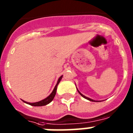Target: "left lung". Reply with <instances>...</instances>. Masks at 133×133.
I'll use <instances>...</instances> for the list:
<instances>
[{
	"instance_id": "obj_1",
	"label": "left lung",
	"mask_w": 133,
	"mask_h": 133,
	"mask_svg": "<svg viewBox=\"0 0 133 133\" xmlns=\"http://www.w3.org/2000/svg\"><path fill=\"white\" fill-rule=\"evenodd\" d=\"M77 90H78V92H79V94H80V95H81V96H82V97H83V98H85V99H88V100H89V101H94V102H99V101H95V100H93V99H90V98H88V97H85V96H84V95H83V94H81V92H79V90H78V89H77Z\"/></svg>"
}]
</instances>
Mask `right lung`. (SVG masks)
<instances>
[{
  "instance_id": "right-lung-1",
  "label": "right lung",
  "mask_w": 133,
  "mask_h": 133,
  "mask_svg": "<svg viewBox=\"0 0 133 133\" xmlns=\"http://www.w3.org/2000/svg\"><path fill=\"white\" fill-rule=\"evenodd\" d=\"M62 77H63V75L62 76H61V77L58 78V81H57L56 85H55V87H54L53 91H52V93H51L48 97H46L45 99H43V100H41V101H38V102H35V103H30V102H27V101H23H23L25 102V103H28V104H29V105H32V106H43V105H47V104H48V103H50V102L54 99V97H55V95H56L57 86H58V83H59V82H60L61 79H62Z\"/></svg>"
}]
</instances>
